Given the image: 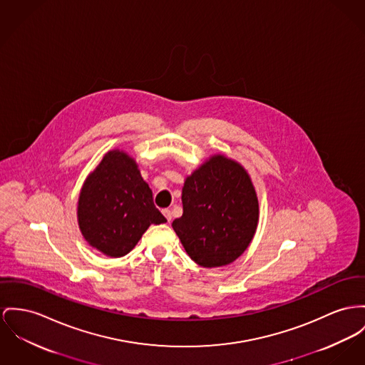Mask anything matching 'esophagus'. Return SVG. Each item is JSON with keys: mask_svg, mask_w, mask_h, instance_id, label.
Wrapping results in <instances>:
<instances>
[{"mask_svg": "<svg viewBox=\"0 0 365 365\" xmlns=\"http://www.w3.org/2000/svg\"><path fill=\"white\" fill-rule=\"evenodd\" d=\"M162 213H163V216L166 217V220L170 222L171 221V210H169V209H163L162 210Z\"/></svg>", "mask_w": 365, "mask_h": 365, "instance_id": "34e87169", "label": "esophagus"}]
</instances>
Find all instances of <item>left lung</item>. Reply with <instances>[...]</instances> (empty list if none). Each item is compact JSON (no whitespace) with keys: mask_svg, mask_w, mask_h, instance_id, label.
<instances>
[{"mask_svg":"<svg viewBox=\"0 0 365 365\" xmlns=\"http://www.w3.org/2000/svg\"><path fill=\"white\" fill-rule=\"evenodd\" d=\"M181 200L182 216L171 227L196 264H231L252 242L259 200L249 173L237 160L212 155L185 178Z\"/></svg>","mask_w":365,"mask_h":365,"instance_id":"left-lung-1","label":"left lung"}]
</instances>
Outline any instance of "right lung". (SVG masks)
<instances>
[{"label":"right lung","instance_id":"right-lung-1","mask_svg":"<svg viewBox=\"0 0 365 365\" xmlns=\"http://www.w3.org/2000/svg\"><path fill=\"white\" fill-rule=\"evenodd\" d=\"M166 221L137 162L123 149L108 150L84 180L77 202L78 228L105 256H125L150 224Z\"/></svg>","mask_w":365,"mask_h":365}]
</instances>
